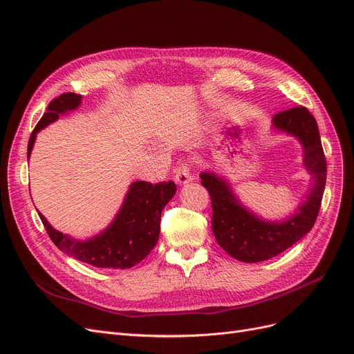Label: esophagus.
<instances>
[{"mask_svg": "<svg viewBox=\"0 0 354 354\" xmlns=\"http://www.w3.org/2000/svg\"><path fill=\"white\" fill-rule=\"evenodd\" d=\"M174 180L177 181L178 185H187L189 181L192 180V174H190V167L187 162H180L178 167L174 169Z\"/></svg>", "mask_w": 354, "mask_h": 354, "instance_id": "1", "label": "esophagus"}]
</instances>
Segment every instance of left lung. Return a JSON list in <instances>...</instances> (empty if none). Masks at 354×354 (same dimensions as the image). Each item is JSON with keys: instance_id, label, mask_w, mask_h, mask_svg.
Segmentation results:
<instances>
[{"instance_id": "8db88e82", "label": "left lung", "mask_w": 354, "mask_h": 354, "mask_svg": "<svg viewBox=\"0 0 354 354\" xmlns=\"http://www.w3.org/2000/svg\"><path fill=\"white\" fill-rule=\"evenodd\" d=\"M277 130L295 136L304 147V167L313 174V189L298 211L282 223L254 216L232 194L229 185L212 173H202L201 185L208 190L212 207L211 226L221 248L243 263H259L279 255L312 230L326 183V158L315 116L304 106L273 116Z\"/></svg>"}]
</instances>
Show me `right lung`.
<instances>
[{
  "label": "right lung",
  "instance_id": "add662e5",
  "mask_svg": "<svg viewBox=\"0 0 354 354\" xmlns=\"http://www.w3.org/2000/svg\"><path fill=\"white\" fill-rule=\"evenodd\" d=\"M81 99V94L63 93L50 102L47 112L42 115L29 137L28 158L34 147L37 133L56 121L59 113L77 109ZM174 194V181H160L156 185L134 181L112 224L88 241L72 239L68 234L53 229L46 217L41 212L38 214L50 239L60 251L102 269H130L153 250L159 238L160 212Z\"/></svg>",
  "mask_w": 354,
  "mask_h": 354
}]
</instances>
